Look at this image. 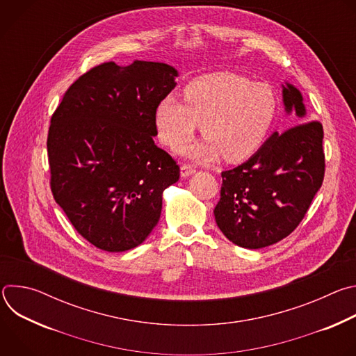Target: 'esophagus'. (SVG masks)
Segmentation results:
<instances>
[{"mask_svg":"<svg viewBox=\"0 0 356 356\" xmlns=\"http://www.w3.org/2000/svg\"><path fill=\"white\" fill-rule=\"evenodd\" d=\"M194 172H195V169L191 168L190 165H181V168H180V176H181L183 179L191 176Z\"/></svg>","mask_w":356,"mask_h":356,"instance_id":"1","label":"esophagus"}]
</instances>
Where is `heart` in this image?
<instances>
[{
  "label": "heart",
  "mask_w": 356,
  "mask_h": 356,
  "mask_svg": "<svg viewBox=\"0 0 356 356\" xmlns=\"http://www.w3.org/2000/svg\"><path fill=\"white\" fill-rule=\"evenodd\" d=\"M184 103L172 95L156 107L161 140L176 150L194 135L200 124L206 138L183 152L194 161L213 162L249 158L266 139L276 114L277 98L264 83H250L231 73H213L190 81Z\"/></svg>",
  "instance_id": "obj_1"
}]
</instances>
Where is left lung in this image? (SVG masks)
Segmentation results:
<instances>
[{"mask_svg": "<svg viewBox=\"0 0 356 356\" xmlns=\"http://www.w3.org/2000/svg\"><path fill=\"white\" fill-rule=\"evenodd\" d=\"M282 88L284 110L297 125L275 132L245 163L221 173L216 222L232 243L248 249L290 235L324 180L323 125L304 122L307 111L298 88L290 83Z\"/></svg>", "mask_w": 356, "mask_h": 356, "instance_id": "obj_1", "label": "left lung"}]
</instances>
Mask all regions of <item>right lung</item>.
<instances>
[{"mask_svg": "<svg viewBox=\"0 0 356 356\" xmlns=\"http://www.w3.org/2000/svg\"><path fill=\"white\" fill-rule=\"evenodd\" d=\"M177 76L166 63H103L69 87L50 120V188L99 249L140 245L161 218L165 188L179 180V166L154 140L156 107Z\"/></svg>", "mask_w": 356, "mask_h": 356, "instance_id": "obj_1", "label": "right lung"}]
</instances>
